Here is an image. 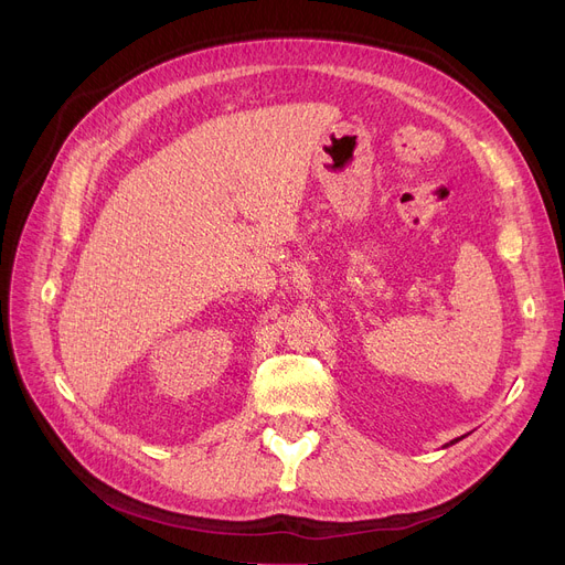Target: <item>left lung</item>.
I'll return each instance as SVG.
<instances>
[{"instance_id":"left-lung-1","label":"left lung","mask_w":565,"mask_h":565,"mask_svg":"<svg viewBox=\"0 0 565 565\" xmlns=\"http://www.w3.org/2000/svg\"><path fill=\"white\" fill-rule=\"evenodd\" d=\"M460 439H462V437H458V439H451V441L447 444V447H451V444H456V441H460Z\"/></svg>"}]
</instances>
